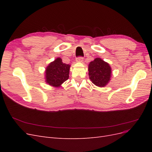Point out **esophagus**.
<instances>
[{"label": "esophagus", "instance_id": "obj_1", "mask_svg": "<svg viewBox=\"0 0 152 152\" xmlns=\"http://www.w3.org/2000/svg\"><path fill=\"white\" fill-rule=\"evenodd\" d=\"M83 61H84V59H83V58H82V57H79V58H77L76 59V61L77 62L82 63V62H83Z\"/></svg>", "mask_w": 152, "mask_h": 152}]
</instances>
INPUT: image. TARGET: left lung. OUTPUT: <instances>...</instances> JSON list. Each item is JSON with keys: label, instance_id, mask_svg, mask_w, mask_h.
I'll use <instances>...</instances> for the list:
<instances>
[{"label": "left lung", "instance_id": "8db88e82", "mask_svg": "<svg viewBox=\"0 0 152 152\" xmlns=\"http://www.w3.org/2000/svg\"><path fill=\"white\" fill-rule=\"evenodd\" d=\"M88 71L91 81L98 87H105L111 79L112 73L111 67L109 63L100 58H96L89 63Z\"/></svg>", "mask_w": 152, "mask_h": 152}]
</instances>
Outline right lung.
Returning <instances> with one entry per match:
<instances>
[{
	"instance_id": "add662e5",
	"label": "right lung",
	"mask_w": 152,
	"mask_h": 152,
	"mask_svg": "<svg viewBox=\"0 0 152 152\" xmlns=\"http://www.w3.org/2000/svg\"><path fill=\"white\" fill-rule=\"evenodd\" d=\"M70 65L64 63L61 58L50 62L45 70V82L54 87H60L68 79Z\"/></svg>"
}]
</instances>
